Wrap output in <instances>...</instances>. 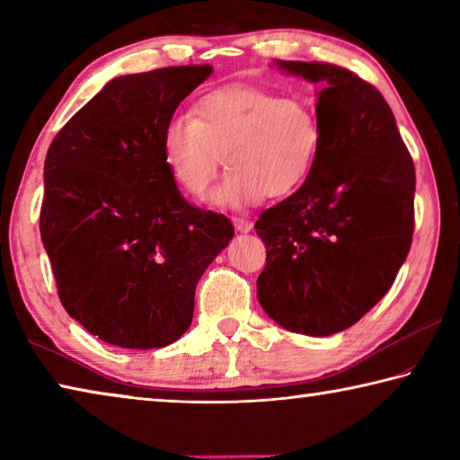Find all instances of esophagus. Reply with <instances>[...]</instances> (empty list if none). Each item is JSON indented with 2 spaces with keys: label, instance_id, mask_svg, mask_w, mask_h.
Segmentation results:
<instances>
[{
  "label": "esophagus",
  "instance_id": "esophagus-1",
  "mask_svg": "<svg viewBox=\"0 0 460 460\" xmlns=\"http://www.w3.org/2000/svg\"><path fill=\"white\" fill-rule=\"evenodd\" d=\"M233 227H235V231L239 233H247L253 229V223L245 219V217H233Z\"/></svg>",
  "mask_w": 460,
  "mask_h": 460
}]
</instances>
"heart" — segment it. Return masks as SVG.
<instances>
[{
	"label": "heart",
	"mask_w": 460,
	"mask_h": 460,
	"mask_svg": "<svg viewBox=\"0 0 460 460\" xmlns=\"http://www.w3.org/2000/svg\"><path fill=\"white\" fill-rule=\"evenodd\" d=\"M323 126L316 109L296 97L278 99L253 87L208 93L189 113H176L162 131V154L174 181L192 197L211 194L219 207L241 208L263 197L282 199L305 184L316 166Z\"/></svg>",
	"instance_id": "obj_1"
}]
</instances>
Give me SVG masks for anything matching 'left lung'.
Masks as SVG:
<instances>
[{
	"instance_id": "obj_1",
	"label": "left lung",
	"mask_w": 460,
	"mask_h": 460,
	"mask_svg": "<svg viewBox=\"0 0 460 460\" xmlns=\"http://www.w3.org/2000/svg\"><path fill=\"white\" fill-rule=\"evenodd\" d=\"M278 66L321 87L323 142L308 181L255 221L266 243L258 300L284 329L329 337L367 314L406 261L416 170L373 84L329 62Z\"/></svg>"
}]
</instances>
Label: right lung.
Here are the masks:
<instances>
[{
  "label": "right lung",
  "instance_id": "right-lung-1",
  "mask_svg": "<svg viewBox=\"0 0 460 460\" xmlns=\"http://www.w3.org/2000/svg\"><path fill=\"white\" fill-rule=\"evenodd\" d=\"M211 73L192 65L118 76L46 154L40 235L58 298L109 345L181 339L200 276L235 235L227 217L184 200L162 154L166 121Z\"/></svg>",
  "mask_w": 460,
  "mask_h": 460
}]
</instances>
